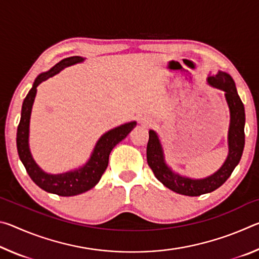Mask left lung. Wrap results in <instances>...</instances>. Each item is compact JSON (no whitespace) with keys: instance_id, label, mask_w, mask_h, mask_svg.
I'll return each mask as SVG.
<instances>
[{"instance_id":"obj_1","label":"left lung","mask_w":259,"mask_h":259,"mask_svg":"<svg viewBox=\"0 0 259 259\" xmlns=\"http://www.w3.org/2000/svg\"><path fill=\"white\" fill-rule=\"evenodd\" d=\"M208 82L212 87L224 91L231 114L229 129V156L217 172L203 179H191L175 174L165 164L163 151H162L157 135L153 130H150V138H148L146 151L148 165L154 172L155 177L165 187L183 195L199 196L217 190L233 172L243 153L245 122L244 106L239 97L238 91H236L233 78L224 72H218L214 76H209Z\"/></svg>"}]
</instances>
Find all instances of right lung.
Returning a JSON list of instances; mask_svg holds the SVG:
<instances>
[{
	"label": "right lung",
	"instance_id": "obj_1",
	"mask_svg": "<svg viewBox=\"0 0 259 259\" xmlns=\"http://www.w3.org/2000/svg\"><path fill=\"white\" fill-rule=\"evenodd\" d=\"M81 61H83L82 57H68V58H65L60 60L58 64H56L49 72L43 73L36 77L32 89L29 90V93L24 99L20 122L18 129H17V150H18L20 160L23 162L29 177L42 190L60 196L77 195L93 188L100 181L103 174L106 170L108 165L109 153H111L114 146L119 144L122 139H124L137 124L134 121L107 131L96 144L90 160L82 168L74 170V171L50 175L46 174L40 166L35 163L28 147V134L30 112H32L35 95H36V88L40 83L46 81L47 78L54 76L55 74L60 72L63 68L76 63H81Z\"/></svg>",
	"mask_w": 259,
	"mask_h": 259
}]
</instances>
